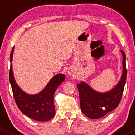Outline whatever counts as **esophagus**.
I'll return each instance as SVG.
<instances>
[{"label":"esophagus","instance_id":"1","mask_svg":"<svg viewBox=\"0 0 135 135\" xmlns=\"http://www.w3.org/2000/svg\"><path fill=\"white\" fill-rule=\"evenodd\" d=\"M68 75H72V70H71V69H68Z\"/></svg>","mask_w":135,"mask_h":135}]
</instances>
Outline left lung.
<instances>
[{
	"mask_svg": "<svg viewBox=\"0 0 135 135\" xmlns=\"http://www.w3.org/2000/svg\"><path fill=\"white\" fill-rule=\"evenodd\" d=\"M123 56L122 76L113 88L105 92H99L93 89L84 81L78 83L80 109L84 115L90 119H98L105 116L118 106L121 101L127 77L126 68V55L120 50Z\"/></svg>",
	"mask_w": 135,
	"mask_h": 135,
	"instance_id": "obj_1",
	"label": "left lung"
}]
</instances>
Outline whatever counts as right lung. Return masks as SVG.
Segmentation results:
<instances>
[{
	"instance_id": "1",
	"label": "right lung",
	"mask_w": 135,
	"mask_h": 135,
	"mask_svg": "<svg viewBox=\"0 0 135 135\" xmlns=\"http://www.w3.org/2000/svg\"><path fill=\"white\" fill-rule=\"evenodd\" d=\"M14 48L13 47L10 54L9 79L17 105L24 114L34 120L39 122L50 120L55 114L54 95L58 87L64 81L65 75L59 73L54 76L38 94H27L18 86L13 75L12 62Z\"/></svg>"
}]
</instances>
